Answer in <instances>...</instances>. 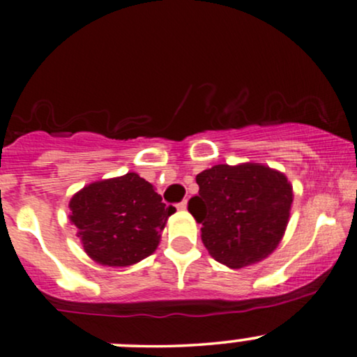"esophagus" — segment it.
<instances>
[{
	"label": "esophagus",
	"mask_w": 357,
	"mask_h": 357,
	"mask_svg": "<svg viewBox=\"0 0 357 357\" xmlns=\"http://www.w3.org/2000/svg\"><path fill=\"white\" fill-rule=\"evenodd\" d=\"M176 208H178L179 211H184V209L188 208V201H186V199L181 201V203H179V204H176Z\"/></svg>",
	"instance_id": "esophagus-1"
}]
</instances>
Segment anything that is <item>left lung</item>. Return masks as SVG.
<instances>
[{
  "label": "left lung",
  "instance_id": "left-lung-1",
  "mask_svg": "<svg viewBox=\"0 0 357 357\" xmlns=\"http://www.w3.org/2000/svg\"><path fill=\"white\" fill-rule=\"evenodd\" d=\"M188 203L201 239L231 269L259 263L279 246L289 222L293 186L286 174L261 162L216 165L196 176Z\"/></svg>",
  "mask_w": 357,
  "mask_h": 357
}]
</instances>
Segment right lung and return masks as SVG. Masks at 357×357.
I'll return each mask as SVG.
<instances>
[{"label": "right lung", "instance_id": "obj_1", "mask_svg": "<svg viewBox=\"0 0 357 357\" xmlns=\"http://www.w3.org/2000/svg\"><path fill=\"white\" fill-rule=\"evenodd\" d=\"M70 211L86 255L101 266L126 268L156 251L176 209L161 203L151 183L126 173L86 184L71 197Z\"/></svg>", "mask_w": 357, "mask_h": 357}]
</instances>
